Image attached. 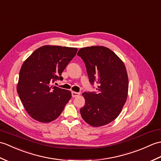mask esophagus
<instances>
[{"instance_id": "1", "label": "esophagus", "mask_w": 161, "mask_h": 161, "mask_svg": "<svg viewBox=\"0 0 161 161\" xmlns=\"http://www.w3.org/2000/svg\"><path fill=\"white\" fill-rule=\"evenodd\" d=\"M79 95H80L79 93L76 92H71V96H72L73 98L77 97V96H78Z\"/></svg>"}]
</instances>
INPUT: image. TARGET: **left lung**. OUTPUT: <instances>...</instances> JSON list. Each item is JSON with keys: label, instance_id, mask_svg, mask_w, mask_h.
<instances>
[{"label": "left lung", "instance_id": "1", "mask_svg": "<svg viewBox=\"0 0 161 161\" xmlns=\"http://www.w3.org/2000/svg\"><path fill=\"white\" fill-rule=\"evenodd\" d=\"M78 56L83 59L92 85L96 92H84L85 105L80 112L93 127L105 125L119 115L126 102L129 87L124 63L115 53L103 46L81 48Z\"/></svg>", "mask_w": 161, "mask_h": 161}]
</instances>
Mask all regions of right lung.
Here are the masks:
<instances>
[{
  "label": "right lung",
  "mask_w": 161,
  "mask_h": 161,
  "mask_svg": "<svg viewBox=\"0 0 161 161\" xmlns=\"http://www.w3.org/2000/svg\"><path fill=\"white\" fill-rule=\"evenodd\" d=\"M77 48L45 45L31 53L21 67L17 92L25 109L34 120L49 123L62 113L71 92L52 85L76 56Z\"/></svg>",
  "instance_id": "obj_1"
}]
</instances>
